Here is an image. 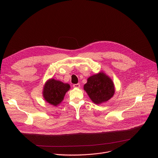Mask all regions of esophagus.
<instances>
[{
  "label": "esophagus",
  "instance_id": "1",
  "mask_svg": "<svg viewBox=\"0 0 158 158\" xmlns=\"http://www.w3.org/2000/svg\"><path fill=\"white\" fill-rule=\"evenodd\" d=\"M73 87L75 88H79L80 87V84H75L73 85Z\"/></svg>",
  "mask_w": 158,
  "mask_h": 158
}]
</instances>
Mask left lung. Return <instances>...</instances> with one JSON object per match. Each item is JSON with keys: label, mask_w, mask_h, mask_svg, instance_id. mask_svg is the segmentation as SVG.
I'll return each mask as SVG.
<instances>
[{"label": "left lung", "mask_w": 158, "mask_h": 158, "mask_svg": "<svg viewBox=\"0 0 158 158\" xmlns=\"http://www.w3.org/2000/svg\"><path fill=\"white\" fill-rule=\"evenodd\" d=\"M84 89L96 104L107 102L115 93L113 81L103 72L90 76L84 85Z\"/></svg>", "instance_id": "8db88e82"}]
</instances>
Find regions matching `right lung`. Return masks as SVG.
Wrapping results in <instances>:
<instances>
[{
    "label": "right lung",
    "mask_w": 158,
    "mask_h": 158,
    "mask_svg": "<svg viewBox=\"0 0 158 158\" xmlns=\"http://www.w3.org/2000/svg\"><path fill=\"white\" fill-rule=\"evenodd\" d=\"M69 84L54 79H49L45 83L42 95L44 100L50 104L57 106L63 101L65 93L70 89Z\"/></svg>",
    "instance_id": "obj_1"
}]
</instances>
